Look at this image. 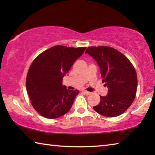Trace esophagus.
Instances as JSON below:
<instances>
[{"label":"esophagus","instance_id":"34e87169","mask_svg":"<svg viewBox=\"0 0 155 155\" xmlns=\"http://www.w3.org/2000/svg\"><path fill=\"white\" fill-rule=\"evenodd\" d=\"M83 92L85 94H87V95H90V94H91V92H90V91H86V90H84Z\"/></svg>","mask_w":155,"mask_h":155}]
</instances>
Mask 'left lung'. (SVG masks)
Masks as SVG:
<instances>
[{
    "mask_svg": "<svg viewBox=\"0 0 155 155\" xmlns=\"http://www.w3.org/2000/svg\"><path fill=\"white\" fill-rule=\"evenodd\" d=\"M97 62L108 94L93 109L103 116L122 114L135 98L137 73L132 64L121 52L109 46L89 47L85 51Z\"/></svg>",
    "mask_w": 155,
    "mask_h": 155,
    "instance_id": "1",
    "label": "left lung"
}]
</instances>
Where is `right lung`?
I'll return each mask as SVG.
<instances>
[{
	"mask_svg": "<svg viewBox=\"0 0 155 155\" xmlns=\"http://www.w3.org/2000/svg\"><path fill=\"white\" fill-rule=\"evenodd\" d=\"M85 47L55 46L38 55L28 70L26 85L33 107L42 116L58 118L70 111L79 91L63 85V78Z\"/></svg>",
	"mask_w": 155,
	"mask_h": 155,
	"instance_id": "obj_1",
	"label": "right lung"
}]
</instances>
